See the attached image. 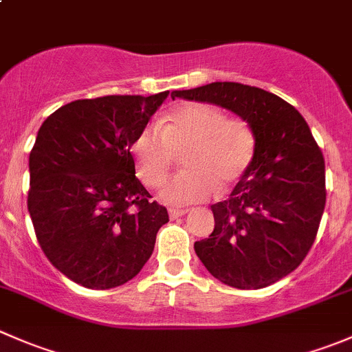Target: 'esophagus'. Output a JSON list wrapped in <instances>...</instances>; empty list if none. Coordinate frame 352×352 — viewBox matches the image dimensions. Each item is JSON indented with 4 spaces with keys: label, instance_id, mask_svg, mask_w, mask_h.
<instances>
[{
    "label": "esophagus",
    "instance_id": "1",
    "mask_svg": "<svg viewBox=\"0 0 352 352\" xmlns=\"http://www.w3.org/2000/svg\"><path fill=\"white\" fill-rule=\"evenodd\" d=\"M168 212H170V218L175 219V218H180V216L187 214V209H175V208H172Z\"/></svg>",
    "mask_w": 352,
    "mask_h": 352
}]
</instances>
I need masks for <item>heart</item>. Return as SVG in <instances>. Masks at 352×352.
Instances as JSON below:
<instances>
[{
	"mask_svg": "<svg viewBox=\"0 0 352 352\" xmlns=\"http://www.w3.org/2000/svg\"><path fill=\"white\" fill-rule=\"evenodd\" d=\"M136 173L150 189L162 186L184 153V172L162 189L172 206L206 201L218 190L228 192L243 179L255 156V133L250 122L226 117L221 109L202 102L173 107L162 124L144 126L131 144Z\"/></svg>",
	"mask_w": 352,
	"mask_h": 352,
	"instance_id": "1",
	"label": "heart"
}]
</instances>
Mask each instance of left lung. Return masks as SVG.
<instances>
[{
    "mask_svg": "<svg viewBox=\"0 0 352 352\" xmlns=\"http://www.w3.org/2000/svg\"><path fill=\"white\" fill-rule=\"evenodd\" d=\"M239 113L255 133V156L230 197L211 206L214 230L194 243L204 267L225 285L258 289L303 262L325 208V162L301 113L278 95L216 81L172 98Z\"/></svg>",
    "mask_w": 352,
    "mask_h": 352,
    "instance_id": "obj_1",
    "label": "left lung"
}]
</instances>
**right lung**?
<instances>
[{
	"mask_svg": "<svg viewBox=\"0 0 352 352\" xmlns=\"http://www.w3.org/2000/svg\"><path fill=\"white\" fill-rule=\"evenodd\" d=\"M168 91L83 98L52 112L28 158L27 206L42 252L90 289L133 279L168 223L136 177L131 144Z\"/></svg>",
	"mask_w": 352,
	"mask_h": 352,
	"instance_id": "obj_1",
	"label": "right lung"
}]
</instances>
